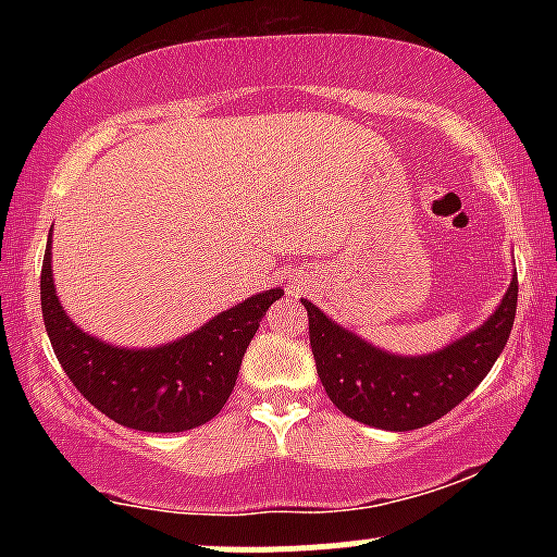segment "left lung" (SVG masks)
<instances>
[{"mask_svg": "<svg viewBox=\"0 0 557 557\" xmlns=\"http://www.w3.org/2000/svg\"><path fill=\"white\" fill-rule=\"evenodd\" d=\"M519 280L476 330L424 356H398L376 348L356 332L300 298L309 314V341L317 374L345 417L376 430L408 432L432 424L474 393L503 354L516 319Z\"/></svg>", "mask_w": 557, "mask_h": 557, "instance_id": "1", "label": "left lung"}]
</instances>
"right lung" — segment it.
Here are the masks:
<instances>
[{
  "label": "right lung",
  "instance_id": "1",
  "mask_svg": "<svg viewBox=\"0 0 557 557\" xmlns=\"http://www.w3.org/2000/svg\"><path fill=\"white\" fill-rule=\"evenodd\" d=\"M283 296V287H272L177 341L125 348L88 335L67 317L52 277V233L44 253L41 311L57 361L91 406L140 432H185L214 419L233 393L259 322Z\"/></svg>",
  "mask_w": 557,
  "mask_h": 557
}]
</instances>
